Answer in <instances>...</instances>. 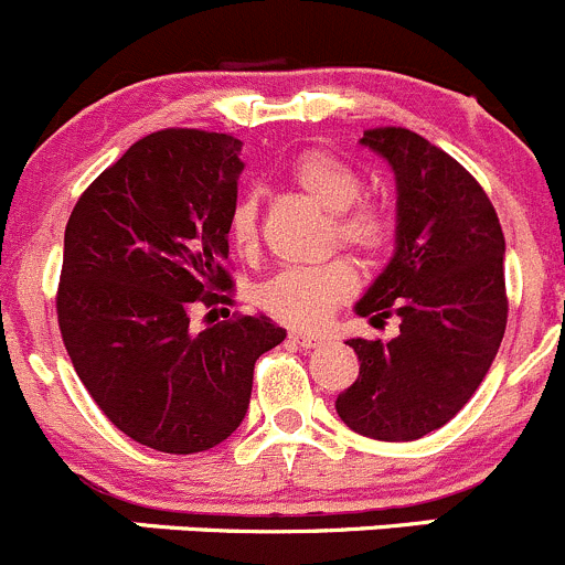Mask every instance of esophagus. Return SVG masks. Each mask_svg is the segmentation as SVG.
<instances>
[{
	"label": "esophagus",
	"mask_w": 565,
	"mask_h": 565,
	"mask_svg": "<svg viewBox=\"0 0 565 565\" xmlns=\"http://www.w3.org/2000/svg\"><path fill=\"white\" fill-rule=\"evenodd\" d=\"M288 340L294 345H301V349H316V345L321 343V338H318V334H310V332H290Z\"/></svg>",
	"instance_id": "obj_1"
}]
</instances>
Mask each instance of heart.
I'll return each mask as SVG.
<instances>
[{"label":"heart","mask_w":565,"mask_h":565,"mask_svg":"<svg viewBox=\"0 0 565 565\" xmlns=\"http://www.w3.org/2000/svg\"><path fill=\"white\" fill-rule=\"evenodd\" d=\"M288 178L305 198L334 214L332 227L340 244L365 258H379L393 244V220L382 209L356 203L362 178L351 164L327 150H307L290 164ZM227 233L236 249H249L258 238V209L242 198L231 211ZM356 288V271L349 260L321 266H288L258 288V305L277 321L299 329H318L329 321Z\"/></svg>","instance_id":"b5f03b06"}]
</instances>
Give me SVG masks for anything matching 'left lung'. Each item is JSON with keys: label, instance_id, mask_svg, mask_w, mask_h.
Wrapping results in <instances>:
<instances>
[{"label": "left lung", "instance_id": "left-lung-1", "mask_svg": "<svg viewBox=\"0 0 565 565\" xmlns=\"http://www.w3.org/2000/svg\"><path fill=\"white\" fill-rule=\"evenodd\" d=\"M395 172V253L354 310L393 340L351 338L360 376L334 409L351 431L412 443L443 428L472 398L508 321L505 238L470 172L409 128L360 139Z\"/></svg>", "mask_w": 565, "mask_h": 565}]
</instances>
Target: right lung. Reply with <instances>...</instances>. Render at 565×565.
Returning a JSON list of instances; mask_svg holds the SVG:
<instances>
[{"label":"right lung","instance_id":"obj_1","mask_svg":"<svg viewBox=\"0 0 565 565\" xmlns=\"http://www.w3.org/2000/svg\"><path fill=\"white\" fill-rule=\"evenodd\" d=\"M236 137L167 128L134 142L85 189L65 227L57 321L82 384L134 443L200 454L249 409L260 354L285 340L266 316L194 329L216 305L238 198Z\"/></svg>","mask_w":565,"mask_h":565}]
</instances>
